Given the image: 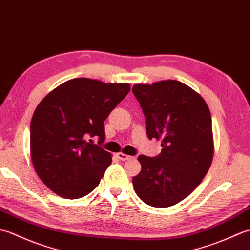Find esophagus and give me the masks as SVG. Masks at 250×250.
Listing matches in <instances>:
<instances>
[{
    "label": "esophagus",
    "mask_w": 250,
    "mask_h": 250,
    "mask_svg": "<svg viewBox=\"0 0 250 250\" xmlns=\"http://www.w3.org/2000/svg\"><path fill=\"white\" fill-rule=\"evenodd\" d=\"M117 157H118V159H120V160H122V161L129 160V159L132 158L131 156H128V155H125V153H122V152L117 153Z\"/></svg>",
    "instance_id": "obj_1"
}]
</instances>
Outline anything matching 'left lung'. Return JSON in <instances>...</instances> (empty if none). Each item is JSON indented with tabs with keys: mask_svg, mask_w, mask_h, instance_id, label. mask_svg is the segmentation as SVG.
<instances>
[{
	"mask_svg": "<svg viewBox=\"0 0 250 250\" xmlns=\"http://www.w3.org/2000/svg\"><path fill=\"white\" fill-rule=\"evenodd\" d=\"M146 118L148 139L161 140L156 157L137 158L142 169L133 177L139 198L153 207H167L192 192L208 172L214 156L211 116L204 99L178 81L132 88Z\"/></svg>",
	"mask_w": 250,
	"mask_h": 250,
	"instance_id": "8db88e82",
	"label": "left lung"
}]
</instances>
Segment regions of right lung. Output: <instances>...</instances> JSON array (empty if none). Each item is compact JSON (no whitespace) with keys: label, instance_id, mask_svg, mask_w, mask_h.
I'll return each mask as SVG.
<instances>
[{"label":"right lung","instance_id":"obj_1","mask_svg":"<svg viewBox=\"0 0 250 250\" xmlns=\"http://www.w3.org/2000/svg\"><path fill=\"white\" fill-rule=\"evenodd\" d=\"M129 83L74 78L37 105L30 125L31 159L47 187L79 199L98 187L111 155L89 137L105 140L104 120L130 91Z\"/></svg>","mask_w":250,"mask_h":250}]
</instances>
